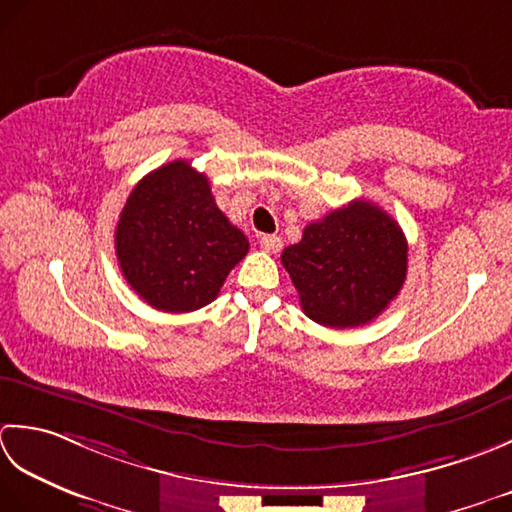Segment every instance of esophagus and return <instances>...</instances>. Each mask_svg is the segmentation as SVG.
<instances>
[{
	"instance_id": "1",
	"label": "esophagus",
	"mask_w": 512,
	"mask_h": 512,
	"mask_svg": "<svg viewBox=\"0 0 512 512\" xmlns=\"http://www.w3.org/2000/svg\"><path fill=\"white\" fill-rule=\"evenodd\" d=\"M258 243H260V249H265V252H269V254H276L278 249L283 247V241H280V236H274V234L260 236Z\"/></svg>"
}]
</instances>
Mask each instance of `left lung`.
<instances>
[{"label": "left lung", "mask_w": 512, "mask_h": 512, "mask_svg": "<svg viewBox=\"0 0 512 512\" xmlns=\"http://www.w3.org/2000/svg\"><path fill=\"white\" fill-rule=\"evenodd\" d=\"M406 238L371 201H351L309 223L300 243L285 247L305 316L322 327L351 329L378 318L406 280Z\"/></svg>", "instance_id": "8db88e82"}]
</instances>
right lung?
<instances>
[{"instance_id":"right-lung-1","label":"right lung","mask_w":512,"mask_h":512,"mask_svg":"<svg viewBox=\"0 0 512 512\" xmlns=\"http://www.w3.org/2000/svg\"><path fill=\"white\" fill-rule=\"evenodd\" d=\"M114 249L128 285L150 307L187 314L218 296L249 243L216 207L207 176L179 159L130 192Z\"/></svg>"}]
</instances>
